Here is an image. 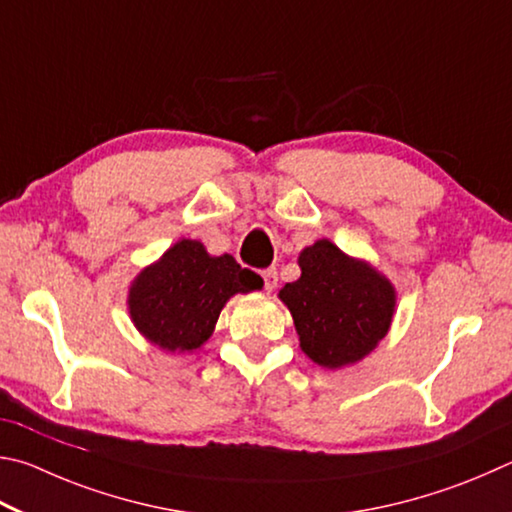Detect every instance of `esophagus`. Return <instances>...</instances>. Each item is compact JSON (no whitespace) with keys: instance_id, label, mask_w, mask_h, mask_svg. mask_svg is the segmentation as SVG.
Here are the masks:
<instances>
[{"instance_id":"esophagus-1","label":"esophagus","mask_w":512,"mask_h":512,"mask_svg":"<svg viewBox=\"0 0 512 512\" xmlns=\"http://www.w3.org/2000/svg\"><path fill=\"white\" fill-rule=\"evenodd\" d=\"M263 281H265V290L267 292L276 290V285H279V274H276L274 267H270V270L263 272Z\"/></svg>"}]
</instances>
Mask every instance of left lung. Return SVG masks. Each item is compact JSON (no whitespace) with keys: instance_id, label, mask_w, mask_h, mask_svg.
Segmentation results:
<instances>
[{"instance_id":"obj_1","label":"left lung","mask_w":512,"mask_h":512,"mask_svg":"<svg viewBox=\"0 0 512 512\" xmlns=\"http://www.w3.org/2000/svg\"><path fill=\"white\" fill-rule=\"evenodd\" d=\"M299 267L301 276L285 283L279 299L292 312L301 351L324 369L364 360L389 333L396 312L387 276L330 240L303 249Z\"/></svg>"}]
</instances>
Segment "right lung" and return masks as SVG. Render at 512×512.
<instances>
[{
  "instance_id": "right-lung-1",
  "label": "right lung",
  "mask_w": 512,
  "mask_h": 512,
  "mask_svg": "<svg viewBox=\"0 0 512 512\" xmlns=\"http://www.w3.org/2000/svg\"><path fill=\"white\" fill-rule=\"evenodd\" d=\"M261 290V276L202 242L179 240L130 285L128 310L139 333L168 353H193L211 337L233 294Z\"/></svg>"
}]
</instances>
